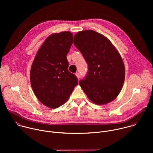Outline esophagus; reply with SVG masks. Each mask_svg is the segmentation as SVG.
Here are the masks:
<instances>
[{
	"label": "esophagus",
	"instance_id": "1",
	"mask_svg": "<svg viewBox=\"0 0 153 153\" xmlns=\"http://www.w3.org/2000/svg\"><path fill=\"white\" fill-rule=\"evenodd\" d=\"M75 74H76V76H77V77L78 79L80 78V73H76Z\"/></svg>",
	"mask_w": 153,
	"mask_h": 153
}]
</instances>
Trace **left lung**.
<instances>
[{
	"label": "left lung",
	"mask_w": 153,
	"mask_h": 153,
	"mask_svg": "<svg viewBox=\"0 0 153 153\" xmlns=\"http://www.w3.org/2000/svg\"><path fill=\"white\" fill-rule=\"evenodd\" d=\"M74 40L88 66L86 76L79 81L81 88L96 104L113 101L120 92L125 76L117 50L106 37L93 30L78 32Z\"/></svg>",
	"instance_id": "obj_1"
}]
</instances>
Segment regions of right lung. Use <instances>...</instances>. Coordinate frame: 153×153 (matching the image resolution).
I'll return each instance as SVG.
<instances>
[{
    "label": "right lung",
    "instance_id": "add662e5",
    "mask_svg": "<svg viewBox=\"0 0 153 153\" xmlns=\"http://www.w3.org/2000/svg\"><path fill=\"white\" fill-rule=\"evenodd\" d=\"M68 31L49 36L39 50L32 64L30 81L37 98L43 105L56 108L69 99L78 84L68 70L67 55L73 44Z\"/></svg>",
    "mask_w": 153,
    "mask_h": 153
}]
</instances>
